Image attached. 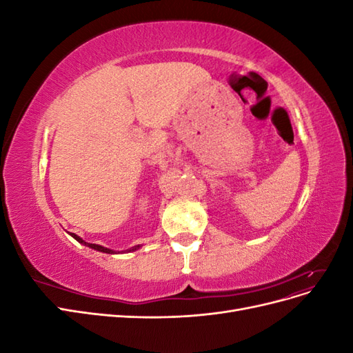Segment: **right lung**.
<instances>
[{
  "mask_svg": "<svg viewBox=\"0 0 353 353\" xmlns=\"http://www.w3.org/2000/svg\"><path fill=\"white\" fill-rule=\"evenodd\" d=\"M70 236H72L74 240H77V241H79V243H82V244H85V245H88V248H91V249H94V250H99V252H103V253H109V254H112V253H121V252H114V250L108 249V248H103V245H100V244H92V243L83 241L79 236H77V234H73V232H70ZM140 248H141V245L137 244V245H134V248L122 250V252H123V253H126V252H134V250H138Z\"/></svg>",
  "mask_w": 353,
  "mask_h": 353,
  "instance_id": "right-lung-1",
  "label": "right lung"
}]
</instances>
